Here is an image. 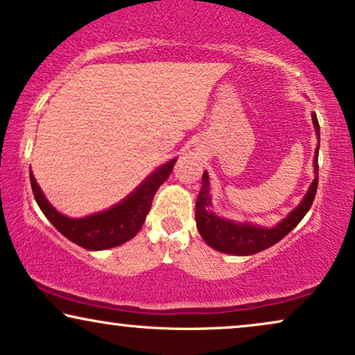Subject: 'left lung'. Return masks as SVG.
I'll use <instances>...</instances> for the list:
<instances>
[{
	"label": "left lung",
	"mask_w": 355,
	"mask_h": 355,
	"mask_svg": "<svg viewBox=\"0 0 355 355\" xmlns=\"http://www.w3.org/2000/svg\"><path fill=\"white\" fill-rule=\"evenodd\" d=\"M313 127H315L316 137H318V146L315 151V159H313V168H315V179L310 184L300 204L293 209L284 220L275 225V227H259V225L250 222H234L220 217L211 210V196H210V181L209 173L202 174V187L196 202V223L200 236L204 241L214 250L225 254L233 256H251L256 252L264 251L292 232L302 218L305 217L306 211L315 200L316 187H318V150H320V123L316 114H311Z\"/></svg>",
	"instance_id": "left-lung-1"
}]
</instances>
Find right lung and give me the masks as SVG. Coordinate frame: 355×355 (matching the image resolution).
Here are the masks:
<instances>
[{
  "label": "right lung",
  "instance_id": "add662e5",
  "mask_svg": "<svg viewBox=\"0 0 355 355\" xmlns=\"http://www.w3.org/2000/svg\"><path fill=\"white\" fill-rule=\"evenodd\" d=\"M176 159L178 158H173L166 164L155 169L130 196H127L119 204L83 218H70L60 214L57 209H53V205L45 199L42 189L37 184L32 171L31 186L37 205L40 207L49 222L63 236H67L70 241L85 248V250L103 251L123 245L140 232L141 225L145 223L146 215L151 209V202H153L156 191L169 178Z\"/></svg>",
  "mask_w": 355,
  "mask_h": 355
}]
</instances>
